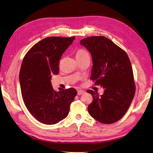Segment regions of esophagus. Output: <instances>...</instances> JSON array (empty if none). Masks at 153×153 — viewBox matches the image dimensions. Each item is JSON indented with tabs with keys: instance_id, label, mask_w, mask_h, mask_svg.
<instances>
[{
	"instance_id": "34e87169",
	"label": "esophagus",
	"mask_w": 153,
	"mask_h": 153,
	"mask_svg": "<svg viewBox=\"0 0 153 153\" xmlns=\"http://www.w3.org/2000/svg\"><path fill=\"white\" fill-rule=\"evenodd\" d=\"M84 91H83V90H78V91H77V94L78 95V96H80V95H81V94H84Z\"/></svg>"
}]
</instances>
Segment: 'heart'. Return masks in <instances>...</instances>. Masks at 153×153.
I'll return each instance as SVG.
<instances>
[{"mask_svg":"<svg viewBox=\"0 0 153 153\" xmlns=\"http://www.w3.org/2000/svg\"><path fill=\"white\" fill-rule=\"evenodd\" d=\"M86 55H89V53H88V52L86 50L84 49H79L78 50H77L76 53V57H81Z\"/></svg>","mask_w":153,"mask_h":153,"instance_id":"b5f03b06","label":"heart"}]
</instances>
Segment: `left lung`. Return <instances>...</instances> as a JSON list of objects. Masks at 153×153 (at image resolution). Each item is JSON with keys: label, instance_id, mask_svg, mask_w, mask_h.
I'll return each mask as SVG.
<instances>
[{"label": "left lung", "instance_id": "8db88e82", "mask_svg": "<svg viewBox=\"0 0 153 153\" xmlns=\"http://www.w3.org/2000/svg\"><path fill=\"white\" fill-rule=\"evenodd\" d=\"M80 44L89 51L92 58L91 79L105 89L103 95L88 90L92 102L88 112L103 124L118 121L126 113L135 93L132 66L124 50L104 36L83 39Z\"/></svg>", "mask_w": 153, "mask_h": 153}]
</instances>
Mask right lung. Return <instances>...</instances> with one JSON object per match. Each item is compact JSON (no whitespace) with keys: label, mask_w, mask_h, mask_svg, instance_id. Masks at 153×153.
Instances as JSON below:
<instances>
[{"label":"right lung","mask_w":153,"mask_h":153,"mask_svg":"<svg viewBox=\"0 0 153 153\" xmlns=\"http://www.w3.org/2000/svg\"><path fill=\"white\" fill-rule=\"evenodd\" d=\"M75 37H48L34 45L23 59L19 74L25 105L40 123L55 124L65 119L77 94L74 88L54 91L50 80L59 71V60Z\"/></svg>","instance_id":"add662e5"}]
</instances>
